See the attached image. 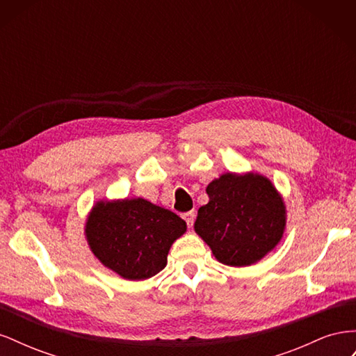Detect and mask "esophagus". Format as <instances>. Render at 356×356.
Listing matches in <instances>:
<instances>
[{
  "label": "esophagus",
  "mask_w": 356,
  "mask_h": 356,
  "mask_svg": "<svg viewBox=\"0 0 356 356\" xmlns=\"http://www.w3.org/2000/svg\"><path fill=\"white\" fill-rule=\"evenodd\" d=\"M182 218H184V221L187 222L188 227H191L193 222H195V218H196V212L195 211H188L186 213H182Z\"/></svg>",
  "instance_id": "esophagus-1"
}]
</instances>
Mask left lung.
I'll return each mask as SVG.
<instances>
[{
    "label": "left lung",
    "instance_id": "obj_1",
    "mask_svg": "<svg viewBox=\"0 0 356 356\" xmlns=\"http://www.w3.org/2000/svg\"><path fill=\"white\" fill-rule=\"evenodd\" d=\"M207 193L209 202L199 208L195 230L220 263L251 266L281 242L286 209L268 178L227 172L209 182Z\"/></svg>",
    "mask_w": 356,
    "mask_h": 356
}]
</instances>
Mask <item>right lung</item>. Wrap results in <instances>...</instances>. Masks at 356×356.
<instances>
[{
	"label": "right lung",
	"instance_id": "obj_1",
	"mask_svg": "<svg viewBox=\"0 0 356 356\" xmlns=\"http://www.w3.org/2000/svg\"><path fill=\"white\" fill-rule=\"evenodd\" d=\"M186 230L177 213L141 197L96 202L84 229L95 257L127 281L163 270L172 243Z\"/></svg>",
	"mask_w": 356,
	"mask_h": 356
}]
</instances>
